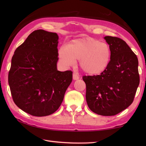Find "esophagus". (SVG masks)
I'll use <instances>...</instances> for the list:
<instances>
[{
  "instance_id": "esophagus-1",
  "label": "esophagus",
  "mask_w": 146,
  "mask_h": 146,
  "mask_svg": "<svg viewBox=\"0 0 146 146\" xmlns=\"http://www.w3.org/2000/svg\"><path fill=\"white\" fill-rule=\"evenodd\" d=\"M73 80H78L80 78V76H79V75L77 73H74L73 74Z\"/></svg>"
}]
</instances>
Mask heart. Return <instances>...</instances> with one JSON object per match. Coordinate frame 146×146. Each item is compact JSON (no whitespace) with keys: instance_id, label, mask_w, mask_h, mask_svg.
<instances>
[{"instance_id":"heart-1","label":"heart","mask_w":146,"mask_h":146,"mask_svg":"<svg viewBox=\"0 0 146 146\" xmlns=\"http://www.w3.org/2000/svg\"><path fill=\"white\" fill-rule=\"evenodd\" d=\"M59 57L66 66H72L76 60L85 73L98 75L106 70L111 57L110 46L106 42L91 38L74 39L59 50Z\"/></svg>"}]
</instances>
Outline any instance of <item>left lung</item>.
<instances>
[{"instance_id": "8db88e82", "label": "left lung", "mask_w": 146, "mask_h": 146, "mask_svg": "<svg viewBox=\"0 0 146 146\" xmlns=\"http://www.w3.org/2000/svg\"><path fill=\"white\" fill-rule=\"evenodd\" d=\"M109 44V64L100 75L83 76L86 100L93 112L112 116L126 109L134 101L140 82L138 59L127 44L119 38L105 36Z\"/></svg>"}]
</instances>
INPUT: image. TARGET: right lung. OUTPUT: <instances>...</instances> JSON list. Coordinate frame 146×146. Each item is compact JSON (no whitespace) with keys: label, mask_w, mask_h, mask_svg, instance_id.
Listing matches in <instances>:
<instances>
[{"label":"right lung","mask_w":146,"mask_h":146,"mask_svg":"<svg viewBox=\"0 0 146 146\" xmlns=\"http://www.w3.org/2000/svg\"><path fill=\"white\" fill-rule=\"evenodd\" d=\"M56 33L33 31L15 49L9 71L8 82L15 104L36 117L56 111L72 82L70 70H57Z\"/></svg>","instance_id":"right-lung-1"}]
</instances>
